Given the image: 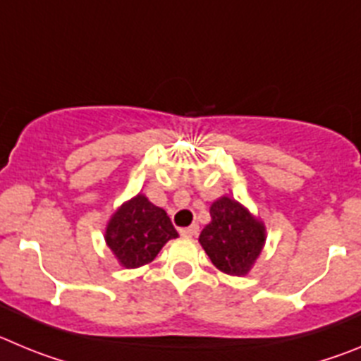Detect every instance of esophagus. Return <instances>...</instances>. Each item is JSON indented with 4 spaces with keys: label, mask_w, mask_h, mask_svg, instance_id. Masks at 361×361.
<instances>
[{
    "label": "esophagus",
    "mask_w": 361,
    "mask_h": 361,
    "mask_svg": "<svg viewBox=\"0 0 361 361\" xmlns=\"http://www.w3.org/2000/svg\"><path fill=\"white\" fill-rule=\"evenodd\" d=\"M180 233L183 237H196L197 233H200V226H197V225H190V226H187V228H181Z\"/></svg>",
    "instance_id": "esophagus-1"
}]
</instances>
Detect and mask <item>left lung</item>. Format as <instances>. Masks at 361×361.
<instances>
[{"instance_id": "left-lung-1", "label": "left lung", "mask_w": 361, "mask_h": 361, "mask_svg": "<svg viewBox=\"0 0 361 361\" xmlns=\"http://www.w3.org/2000/svg\"><path fill=\"white\" fill-rule=\"evenodd\" d=\"M210 217L212 221L201 230L200 243L212 264L223 274L246 275L264 246V225L228 196L210 204Z\"/></svg>"}]
</instances>
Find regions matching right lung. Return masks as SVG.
Listing matches in <instances>:
<instances>
[{
  "mask_svg": "<svg viewBox=\"0 0 361 361\" xmlns=\"http://www.w3.org/2000/svg\"><path fill=\"white\" fill-rule=\"evenodd\" d=\"M106 243L124 268H138L154 261L164 245L178 232L167 212L144 194L126 201L106 226Z\"/></svg>",
  "mask_w": 361,
  "mask_h": 361,
  "instance_id": "obj_1",
  "label": "right lung"
}]
</instances>
